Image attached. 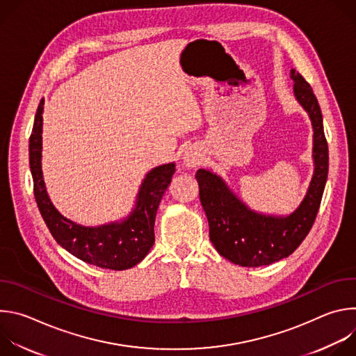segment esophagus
<instances>
[{"label": "esophagus", "mask_w": 356, "mask_h": 356, "mask_svg": "<svg viewBox=\"0 0 356 356\" xmlns=\"http://www.w3.org/2000/svg\"><path fill=\"white\" fill-rule=\"evenodd\" d=\"M183 165L187 168H195L201 162V154L197 147H188L183 154Z\"/></svg>", "instance_id": "esophagus-1"}]
</instances>
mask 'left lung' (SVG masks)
<instances>
[{
    "label": "left lung",
    "mask_w": 356,
    "mask_h": 356,
    "mask_svg": "<svg viewBox=\"0 0 356 356\" xmlns=\"http://www.w3.org/2000/svg\"><path fill=\"white\" fill-rule=\"evenodd\" d=\"M297 103L306 110L313 127L314 172L300 206L289 216H272L249 209L211 170L198 169L195 179L200 201L210 225V241L229 262L259 268L287 258L310 232L323 198L328 176V145L324 135L323 114L310 84L290 70Z\"/></svg>",
    "instance_id": "left-lung-1"
}]
</instances>
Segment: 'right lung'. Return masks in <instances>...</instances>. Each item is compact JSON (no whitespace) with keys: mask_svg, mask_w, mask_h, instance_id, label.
Returning <instances> with one entry per match:
<instances>
[{"mask_svg":"<svg viewBox=\"0 0 356 356\" xmlns=\"http://www.w3.org/2000/svg\"><path fill=\"white\" fill-rule=\"evenodd\" d=\"M43 104L36 110L29 138V166L33 177V194L38 209L56 242L86 264L125 270L138 265L155 243V218L161 200L169 187L176 165L166 163L146 173L139 187L135 207L121 221L97 227H84L63 217L50 201L42 173Z\"/></svg>","mask_w":356,"mask_h":356,"instance_id":"1","label":"right lung"}]
</instances>
